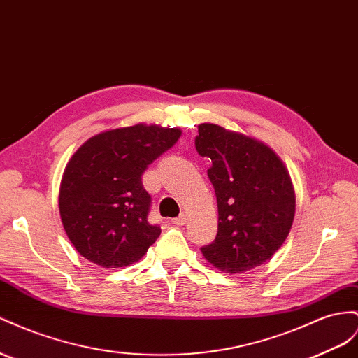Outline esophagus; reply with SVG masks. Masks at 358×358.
I'll return each instance as SVG.
<instances>
[{"label": "esophagus", "instance_id": "obj_1", "mask_svg": "<svg viewBox=\"0 0 358 358\" xmlns=\"http://www.w3.org/2000/svg\"><path fill=\"white\" fill-rule=\"evenodd\" d=\"M187 223V217L183 215V214H180L179 217H176V218H173V224H178V226H183Z\"/></svg>", "mask_w": 358, "mask_h": 358}]
</instances>
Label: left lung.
<instances>
[{
	"instance_id": "8db88e82",
	"label": "left lung",
	"mask_w": 358,
	"mask_h": 358,
	"mask_svg": "<svg viewBox=\"0 0 358 358\" xmlns=\"http://www.w3.org/2000/svg\"><path fill=\"white\" fill-rule=\"evenodd\" d=\"M196 149L212 166L218 231L201 247L209 264L224 273L262 265L283 245L295 215L291 176L266 144L214 123L199 124Z\"/></svg>"
}]
</instances>
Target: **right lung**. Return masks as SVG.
I'll return each mask as SVG.
<instances>
[{
	"instance_id": "1",
	"label": "right lung",
	"mask_w": 358,
	"mask_h": 358,
	"mask_svg": "<svg viewBox=\"0 0 358 358\" xmlns=\"http://www.w3.org/2000/svg\"><path fill=\"white\" fill-rule=\"evenodd\" d=\"M180 129L134 124L101 132L76 150L64 169L59 208L76 251L103 268L137 262L161 235L148 221L150 194L141 176L175 146Z\"/></svg>"
}]
</instances>
